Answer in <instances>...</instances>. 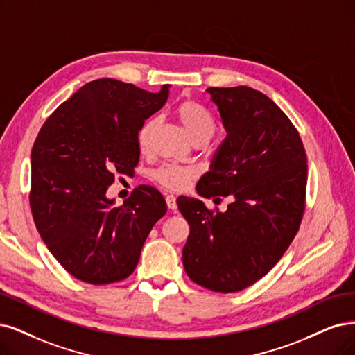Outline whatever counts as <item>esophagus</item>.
<instances>
[{"label": "esophagus", "instance_id": "1", "mask_svg": "<svg viewBox=\"0 0 355 355\" xmlns=\"http://www.w3.org/2000/svg\"><path fill=\"white\" fill-rule=\"evenodd\" d=\"M165 202H166L168 209H171V211H175V209H177V198L174 194H166Z\"/></svg>", "mask_w": 355, "mask_h": 355}]
</instances>
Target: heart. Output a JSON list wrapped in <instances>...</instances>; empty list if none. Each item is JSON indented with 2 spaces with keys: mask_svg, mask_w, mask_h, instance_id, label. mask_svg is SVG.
<instances>
[{
  "mask_svg": "<svg viewBox=\"0 0 355 355\" xmlns=\"http://www.w3.org/2000/svg\"><path fill=\"white\" fill-rule=\"evenodd\" d=\"M175 115L182 128L191 141L209 140L215 133V123L202 105L194 101H182L175 108ZM156 128L155 118L144 121L137 131V146L141 153H146L150 148L152 135ZM193 171L175 165H164L153 174V178L159 184L169 190L184 189L193 178Z\"/></svg>",
  "mask_w": 355,
  "mask_h": 355,
  "instance_id": "heart-1",
  "label": "heart"
}]
</instances>
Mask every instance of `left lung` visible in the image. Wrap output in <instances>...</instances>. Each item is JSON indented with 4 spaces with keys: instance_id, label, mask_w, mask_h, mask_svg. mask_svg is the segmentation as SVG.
<instances>
[{
    "instance_id": "obj_1",
    "label": "left lung",
    "mask_w": 355,
    "mask_h": 355,
    "mask_svg": "<svg viewBox=\"0 0 355 355\" xmlns=\"http://www.w3.org/2000/svg\"><path fill=\"white\" fill-rule=\"evenodd\" d=\"M206 92L227 137L196 191L232 202L214 214L199 199L178 198L190 225L182 265L207 290L237 293L263 278L294 240L304 212L307 157L293 123L261 92L247 86Z\"/></svg>"
}]
</instances>
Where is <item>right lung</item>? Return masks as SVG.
Wrapping results in <instances>:
<instances>
[{
	"mask_svg": "<svg viewBox=\"0 0 355 355\" xmlns=\"http://www.w3.org/2000/svg\"><path fill=\"white\" fill-rule=\"evenodd\" d=\"M168 95L169 85L150 94L98 78L61 103L39 131L31 156L32 215L48 250L74 278L103 285L130 277L166 214L153 187H139L118 207L107 191L115 174H133L137 131Z\"/></svg>",
	"mask_w": 355,
	"mask_h": 355,
	"instance_id": "1",
	"label": "right lung"
}]
</instances>
